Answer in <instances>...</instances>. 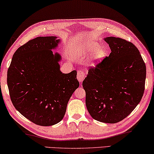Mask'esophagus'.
<instances>
[{
  "instance_id": "esophagus-1",
  "label": "esophagus",
  "mask_w": 154,
  "mask_h": 154,
  "mask_svg": "<svg viewBox=\"0 0 154 154\" xmlns=\"http://www.w3.org/2000/svg\"><path fill=\"white\" fill-rule=\"evenodd\" d=\"M77 79L79 80V82H82L83 80L85 78V73L82 70H79L77 71Z\"/></svg>"
}]
</instances>
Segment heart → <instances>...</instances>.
<instances>
[{
  "label": "heart",
  "instance_id": "1",
  "mask_svg": "<svg viewBox=\"0 0 154 154\" xmlns=\"http://www.w3.org/2000/svg\"><path fill=\"white\" fill-rule=\"evenodd\" d=\"M77 50L81 54H93V59L95 61H99L105 57L106 51L103 48H100V46L94 41L86 40L79 44Z\"/></svg>",
  "mask_w": 154,
  "mask_h": 154
}]
</instances>
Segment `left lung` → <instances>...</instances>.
<instances>
[{
    "mask_svg": "<svg viewBox=\"0 0 154 154\" xmlns=\"http://www.w3.org/2000/svg\"><path fill=\"white\" fill-rule=\"evenodd\" d=\"M111 53L90 67L82 83L88 111L94 120L116 123L140 103L145 91L146 66L136 46L124 39H104Z\"/></svg>",
    "mask_w": 154,
    "mask_h": 154,
    "instance_id": "8db88e82",
    "label": "left lung"
}]
</instances>
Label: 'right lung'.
Listing matches in <instances>:
<instances>
[{
  "label": "right lung",
  "mask_w": 154,
  "mask_h": 154,
  "mask_svg": "<svg viewBox=\"0 0 154 154\" xmlns=\"http://www.w3.org/2000/svg\"><path fill=\"white\" fill-rule=\"evenodd\" d=\"M38 37L14 53L7 70V86L12 103L36 125L50 126L62 120L68 102L79 86L77 71H60L59 54L53 53L60 40Z\"/></svg>",
  "instance_id": "add662e5"
}]
</instances>
